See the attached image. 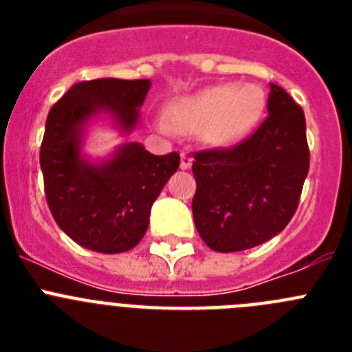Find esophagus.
<instances>
[{"label":"esophagus","mask_w":352,"mask_h":352,"mask_svg":"<svg viewBox=\"0 0 352 352\" xmlns=\"http://www.w3.org/2000/svg\"><path fill=\"white\" fill-rule=\"evenodd\" d=\"M182 169H188L192 166V157L188 153H182V160H179Z\"/></svg>","instance_id":"obj_1"}]
</instances>
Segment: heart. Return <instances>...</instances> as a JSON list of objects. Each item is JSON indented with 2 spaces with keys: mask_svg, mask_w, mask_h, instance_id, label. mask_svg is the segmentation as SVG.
<instances>
[{
  "mask_svg": "<svg viewBox=\"0 0 352 352\" xmlns=\"http://www.w3.org/2000/svg\"><path fill=\"white\" fill-rule=\"evenodd\" d=\"M264 107L263 93L252 84H219L170 102L166 120L170 129L194 132L204 141L226 146L241 139L256 125Z\"/></svg>",
  "mask_w": 352,
  "mask_h": 352,
  "instance_id": "obj_1",
  "label": "heart"
}]
</instances>
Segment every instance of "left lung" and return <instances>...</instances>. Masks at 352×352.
<instances>
[{
  "mask_svg": "<svg viewBox=\"0 0 352 352\" xmlns=\"http://www.w3.org/2000/svg\"><path fill=\"white\" fill-rule=\"evenodd\" d=\"M310 166L303 109L270 84L268 116L232 148L194 153L195 229L214 252L272 239L296 213Z\"/></svg>",
  "mask_w": 352,
  "mask_h": 352,
  "instance_id": "8db88e82",
  "label": "left lung"
}]
</instances>
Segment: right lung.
<instances>
[{
  "label": "right lung",
  "instance_id": "right-lung-1",
  "mask_svg": "<svg viewBox=\"0 0 352 352\" xmlns=\"http://www.w3.org/2000/svg\"><path fill=\"white\" fill-rule=\"evenodd\" d=\"M149 86L148 79L82 80L49 111L40 146L43 190L56 223L80 247L100 254L135 247L151 204L178 170L179 153L151 155L139 142L121 146L100 166L80 158L84 123L105 111L132 130Z\"/></svg>",
  "mask_w": 352,
  "mask_h": 352
}]
</instances>
